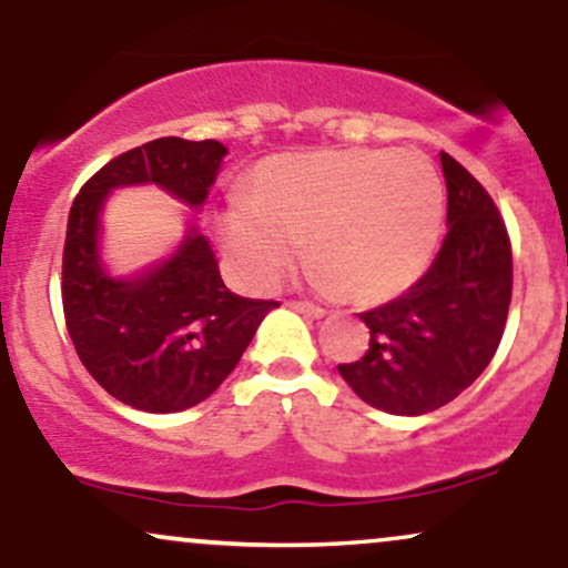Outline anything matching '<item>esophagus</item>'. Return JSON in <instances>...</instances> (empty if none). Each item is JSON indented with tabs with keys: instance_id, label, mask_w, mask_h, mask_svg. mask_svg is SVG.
<instances>
[{
	"instance_id": "1",
	"label": "esophagus",
	"mask_w": 568,
	"mask_h": 568,
	"mask_svg": "<svg viewBox=\"0 0 568 568\" xmlns=\"http://www.w3.org/2000/svg\"><path fill=\"white\" fill-rule=\"evenodd\" d=\"M288 306H293V310H298V312H304V315H310V317H323L325 315L323 306L310 304V302H296V298H293V302H288Z\"/></svg>"
}]
</instances>
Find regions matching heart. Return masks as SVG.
Listing matches in <instances>:
<instances>
[{"instance_id": "heart-1", "label": "heart", "mask_w": 568, "mask_h": 568, "mask_svg": "<svg viewBox=\"0 0 568 568\" xmlns=\"http://www.w3.org/2000/svg\"><path fill=\"white\" fill-rule=\"evenodd\" d=\"M247 200L221 216V237L251 283L275 285L310 240L325 285L382 302L427 270L443 226V184L425 154L325 149L272 158Z\"/></svg>"}]
</instances>
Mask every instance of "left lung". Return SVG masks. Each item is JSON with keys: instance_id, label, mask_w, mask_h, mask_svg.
Instances as JSON below:
<instances>
[{"instance_id": "1", "label": "left lung", "mask_w": 568, "mask_h": 568, "mask_svg": "<svg viewBox=\"0 0 568 568\" xmlns=\"http://www.w3.org/2000/svg\"><path fill=\"white\" fill-rule=\"evenodd\" d=\"M448 232L429 270L395 302L363 312L366 355L338 363L368 406L419 416L452 403L484 374L505 334L513 247L491 194L440 152Z\"/></svg>"}]
</instances>
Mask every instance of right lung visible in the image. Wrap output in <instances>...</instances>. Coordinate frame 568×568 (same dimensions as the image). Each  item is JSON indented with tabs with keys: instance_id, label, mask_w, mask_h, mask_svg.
Here are the masks:
<instances>
[{
	"instance_id": "obj_1",
	"label": "right lung",
	"mask_w": 568,
	"mask_h": 568,
	"mask_svg": "<svg viewBox=\"0 0 568 568\" xmlns=\"http://www.w3.org/2000/svg\"><path fill=\"white\" fill-rule=\"evenodd\" d=\"M219 141L168 135L141 143L90 175L69 211L63 243V317L88 374L109 395L149 414L197 406L240 357L277 302L234 296L202 234H189L165 264L114 280L98 262V211L109 189L160 184L202 205L216 181Z\"/></svg>"
}]
</instances>
